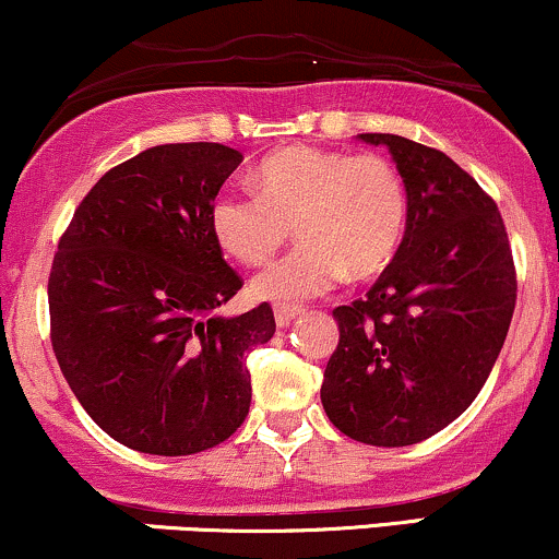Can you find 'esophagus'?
Segmentation results:
<instances>
[{"label":"esophagus","instance_id":"1","mask_svg":"<svg viewBox=\"0 0 559 559\" xmlns=\"http://www.w3.org/2000/svg\"><path fill=\"white\" fill-rule=\"evenodd\" d=\"M298 313H300L298 306H285V304L274 306V321H277V326H290Z\"/></svg>","mask_w":559,"mask_h":559}]
</instances>
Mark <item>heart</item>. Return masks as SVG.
Listing matches in <instances>:
<instances>
[{
	"label": "heart",
	"instance_id": "obj_1",
	"mask_svg": "<svg viewBox=\"0 0 559 559\" xmlns=\"http://www.w3.org/2000/svg\"><path fill=\"white\" fill-rule=\"evenodd\" d=\"M255 190L225 188L209 209L216 242L246 266H259L290 238L300 242L251 282L274 304L330 293L343 274L384 272L403 242L408 193L397 167L379 154L287 146L253 175Z\"/></svg>",
	"mask_w": 559,
	"mask_h": 559
}]
</instances>
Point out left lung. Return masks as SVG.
Listing matches in <instances>:
<instances>
[{
	"label": "left lung",
	"mask_w": 559,
	"mask_h": 559,
	"mask_svg": "<svg viewBox=\"0 0 559 559\" xmlns=\"http://www.w3.org/2000/svg\"><path fill=\"white\" fill-rule=\"evenodd\" d=\"M408 193L395 259L364 300L332 311L340 330L321 384L330 421L356 442L408 448L474 403L515 311V264L497 203L442 151L392 133Z\"/></svg>",
	"instance_id": "left-lung-1"
}]
</instances>
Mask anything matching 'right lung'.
Returning <instances> with one entry per match:
<instances>
[{
  "label": "right lung",
  "mask_w": 559,
  "mask_h": 559,
  "mask_svg": "<svg viewBox=\"0 0 559 559\" xmlns=\"http://www.w3.org/2000/svg\"><path fill=\"white\" fill-rule=\"evenodd\" d=\"M240 151L164 143L111 167L59 238L51 347L94 421L124 448L193 455L251 408L246 358L272 340V306L219 317L242 287L209 209Z\"/></svg>",
  "instance_id": "right-lung-1"
}]
</instances>
